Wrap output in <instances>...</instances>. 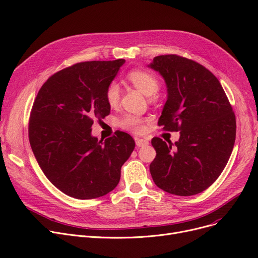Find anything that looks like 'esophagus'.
<instances>
[{"label": "esophagus", "mask_w": 258, "mask_h": 258, "mask_svg": "<svg viewBox=\"0 0 258 258\" xmlns=\"http://www.w3.org/2000/svg\"><path fill=\"white\" fill-rule=\"evenodd\" d=\"M135 141H136V145L139 147H143L148 145V140L143 139V138H135Z\"/></svg>", "instance_id": "34e87169"}]
</instances>
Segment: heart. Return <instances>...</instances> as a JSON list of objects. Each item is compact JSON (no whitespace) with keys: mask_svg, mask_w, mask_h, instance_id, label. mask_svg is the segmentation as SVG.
<instances>
[{"mask_svg":"<svg viewBox=\"0 0 258 258\" xmlns=\"http://www.w3.org/2000/svg\"><path fill=\"white\" fill-rule=\"evenodd\" d=\"M127 78L135 87L140 90L146 96H153L160 89L158 78L154 74L144 70H133L128 73ZM119 96L120 87L117 83L113 81L106 88V101L111 106H115L119 101ZM119 123L122 128L130 132L140 133L143 131V119L138 116L128 114L122 118Z\"/></svg>","mask_w":258,"mask_h":258,"instance_id":"1","label":"heart"}]
</instances>
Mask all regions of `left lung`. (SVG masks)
<instances>
[{
	"instance_id": "1",
	"label": "left lung",
	"mask_w": 258,
	"mask_h": 258,
	"mask_svg": "<svg viewBox=\"0 0 258 258\" xmlns=\"http://www.w3.org/2000/svg\"><path fill=\"white\" fill-rule=\"evenodd\" d=\"M148 67L167 87L158 124L180 132L174 144L153 138L157 153L150 165L153 180L171 195L200 194L220 177L231 156L236 135L232 106L219 79L195 60L168 54L156 56Z\"/></svg>"
}]
</instances>
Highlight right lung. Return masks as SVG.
<instances>
[{"mask_svg": "<svg viewBox=\"0 0 258 258\" xmlns=\"http://www.w3.org/2000/svg\"><path fill=\"white\" fill-rule=\"evenodd\" d=\"M124 59L85 61L48 78L37 93L29 119V141L48 180L78 200L103 197L118 185L121 166L135 141L117 131L98 141L91 135L95 119L110 114L105 92Z\"/></svg>", "mask_w": 258, "mask_h": 258, "instance_id": "1", "label": "right lung"}]
</instances>
